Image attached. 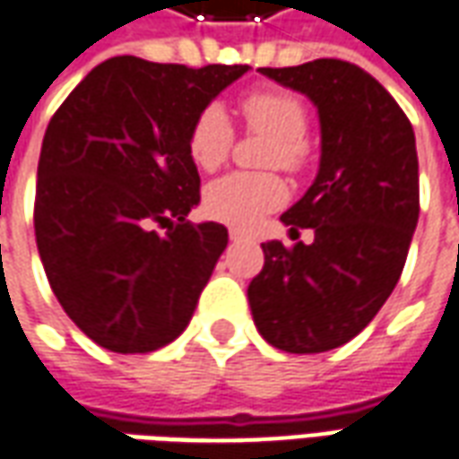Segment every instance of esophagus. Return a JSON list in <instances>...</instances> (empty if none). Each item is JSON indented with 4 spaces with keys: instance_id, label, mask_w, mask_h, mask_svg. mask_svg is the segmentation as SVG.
I'll return each instance as SVG.
<instances>
[{
    "instance_id": "1",
    "label": "esophagus",
    "mask_w": 459,
    "mask_h": 459,
    "mask_svg": "<svg viewBox=\"0 0 459 459\" xmlns=\"http://www.w3.org/2000/svg\"><path fill=\"white\" fill-rule=\"evenodd\" d=\"M229 236H230V240H246V238H248V233H246V230H240V229H230Z\"/></svg>"
}]
</instances>
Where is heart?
<instances>
[{"label": "heart", "instance_id": "b5f03b06", "mask_svg": "<svg viewBox=\"0 0 459 459\" xmlns=\"http://www.w3.org/2000/svg\"><path fill=\"white\" fill-rule=\"evenodd\" d=\"M240 114L246 126L268 134L273 141L265 152V166H281L285 171H300L307 163V111L290 91L261 89L240 99ZM236 131L229 114L219 107L201 108L188 131V156L204 171H216L229 159ZM285 184L275 174L236 171L213 181L204 194V208L211 219L229 226L248 229L265 213L285 201Z\"/></svg>", "mask_w": 459, "mask_h": 459}]
</instances>
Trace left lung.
I'll list each match as a JSON object with an SVG mask.
<instances>
[{
	"label": "left lung",
	"instance_id": "obj_1",
	"mask_svg": "<svg viewBox=\"0 0 459 459\" xmlns=\"http://www.w3.org/2000/svg\"><path fill=\"white\" fill-rule=\"evenodd\" d=\"M261 74L316 104L320 169L281 216L290 233L313 229V243H261L265 263L248 285L253 323L278 351L325 352L352 341L400 281L420 216L415 134L385 86L351 62Z\"/></svg>",
	"mask_w": 459,
	"mask_h": 459
}]
</instances>
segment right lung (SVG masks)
<instances>
[{
    "mask_svg": "<svg viewBox=\"0 0 459 459\" xmlns=\"http://www.w3.org/2000/svg\"><path fill=\"white\" fill-rule=\"evenodd\" d=\"M246 64L114 56L86 74L41 141L34 233L64 313L111 352L176 341L229 230L191 223L201 178L188 131Z\"/></svg>",
    "mask_w": 459,
    "mask_h": 459,
    "instance_id": "obj_1",
    "label": "right lung"
}]
</instances>
